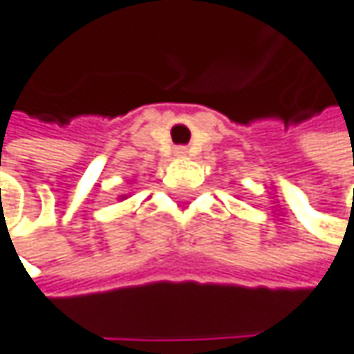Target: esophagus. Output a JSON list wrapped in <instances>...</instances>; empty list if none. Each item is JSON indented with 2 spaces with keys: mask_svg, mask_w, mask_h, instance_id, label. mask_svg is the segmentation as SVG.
Returning <instances> with one entry per match:
<instances>
[{
  "mask_svg": "<svg viewBox=\"0 0 354 354\" xmlns=\"http://www.w3.org/2000/svg\"><path fill=\"white\" fill-rule=\"evenodd\" d=\"M175 156H177V158H185V156H189V149H187L185 145H177V147H175Z\"/></svg>",
  "mask_w": 354,
  "mask_h": 354,
  "instance_id": "1",
  "label": "esophagus"
}]
</instances>
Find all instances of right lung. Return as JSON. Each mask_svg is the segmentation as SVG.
Returning a JSON list of instances; mask_svg holds the SVG:
<instances>
[{"mask_svg": "<svg viewBox=\"0 0 354 354\" xmlns=\"http://www.w3.org/2000/svg\"><path fill=\"white\" fill-rule=\"evenodd\" d=\"M120 198H122V201H124V198H127V196H120Z\"/></svg>", "mask_w": 354, "mask_h": 354, "instance_id": "right-lung-1", "label": "right lung"}]
</instances>
